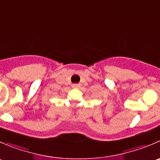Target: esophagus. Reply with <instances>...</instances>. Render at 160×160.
Masks as SVG:
<instances>
[{
    "label": "esophagus",
    "instance_id": "esophagus-1",
    "mask_svg": "<svg viewBox=\"0 0 160 160\" xmlns=\"http://www.w3.org/2000/svg\"><path fill=\"white\" fill-rule=\"evenodd\" d=\"M72 87L73 88H80V83H74V84L72 85Z\"/></svg>",
    "mask_w": 160,
    "mask_h": 160
}]
</instances>
